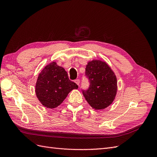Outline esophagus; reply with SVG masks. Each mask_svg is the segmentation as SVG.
<instances>
[{
  "label": "esophagus",
  "mask_w": 157,
  "mask_h": 157,
  "mask_svg": "<svg viewBox=\"0 0 157 157\" xmlns=\"http://www.w3.org/2000/svg\"><path fill=\"white\" fill-rule=\"evenodd\" d=\"M74 82L78 85H79V83H80V80L79 79H76L75 81H74Z\"/></svg>",
  "instance_id": "1"
}]
</instances>
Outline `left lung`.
I'll use <instances>...</instances> for the list:
<instances>
[{"instance_id":"1","label":"left lung","mask_w":157,"mask_h":157,"mask_svg":"<svg viewBox=\"0 0 157 157\" xmlns=\"http://www.w3.org/2000/svg\"><path fill=\"white\" fill-rule=\"evenodd\" d=\"M85 71L90 84L87 90L83 91L86 101L95 110L108 108L117 93V79L114 72L108 63L100 60L89 61Z\"/></svg>"}]
</instances>
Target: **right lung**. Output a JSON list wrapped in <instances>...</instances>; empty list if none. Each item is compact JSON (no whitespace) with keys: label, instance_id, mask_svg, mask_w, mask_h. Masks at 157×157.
<instances>
[{"label":"right lung","instance_id":"obj_1","mask_svg":"<svg viewBox=\"0 0 157 157\" xmlns=\"http://www.w3.org/2000/svg\"><path fill=\"white\" fill-rule=\"evenodd\" d=\"M78 88V86L69 79L65 70L52 62L39 73L36 94L43 106L53 109L62 103L71 91Z\"/></svg>","mask_w":157,"mask_h":157}]
</instances>
